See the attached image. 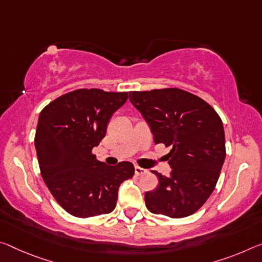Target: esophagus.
<instances>
[{"label":"esophagus","mask_w":262,"mask_h":262,"mask_svg":"<svg viewBox=\"0 0 262 262\" xmlns=\"http://www.w3.org/2000/svg\"><path fill=\"white\" fill-rule=\"evenodd\" d=\"M146 172H148L147 169L140 168V167H138V165H136V167H135V175L141 176V175H143V173H146Z\"/></svg>","instance_id":"obj_1"}]
</instances>
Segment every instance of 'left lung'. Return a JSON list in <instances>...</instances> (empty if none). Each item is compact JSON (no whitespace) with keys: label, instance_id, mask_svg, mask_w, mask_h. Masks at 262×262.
I'll return each mask as SVG.
<instances>
[{"label":"left lung","instance_id":"8db88e82","mask_svg":"<svg viewBox=\"0 0 262 262\" xmlns=\"http://www.w3.org/2000/svg\"><path fill=\"white\" fill-rule=\"evenodd\" d=\"M150 127L154 142L171 147L169 176L154 171L159 185L144 194L147 209L170 218L196 212L214 190L225 161L223 122L209 103L180 89L129 92Z\"/></svg>","mask_w":262,"mask_h":262}]
</instances>
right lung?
<instances>
[{"label":"right lung","instance_id":"add662e5","mask_svg":"<svg viewBox=\"0 0 262 262\" xmlns=\"http://www.w3.org/2000/svg\"><path fill=\"white\" fill-rule=\"evenodd\" d=\"M127 99V92L77 90L40 112L35 147L41 177L58 204L74 217L111 213L120 185L134 175L130 162L107 165L92 154Z\"/></svg>","mask_w":262,"mask_h":262}]
</instances>
